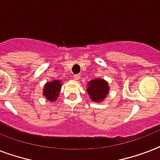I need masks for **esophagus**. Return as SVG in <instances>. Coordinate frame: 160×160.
Wrapping results in <instances>:
<instances>
[{"label":"esophagus","mask_w":160,"mask_h":160,"mask_svg":"<svg viewBox=\"0 0 160 160\" xmlns=\"http://www.w3.org/2000/svg\"><path fill=\"white\" fill-rule=\"evenodd\" d=\"M74 78H75V80H79V79H80V75H74Z\"/></svg>","instance_id":"obj_1"}]
</instances>
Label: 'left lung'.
I'll return each instance as SVG.
<instances>
[{"label": "left lung", "mask_w": 160, "mask_h": 160, "mask_svg": "<svg viewBox=\"0 0 160 160\" xmlns=\"http://www.w3.org/2000/svg\"><path fill=\"white\" fill-rule=\"evenodd\" d=\"M109 90V85L105 80L101 79H95L89 82L87 93L93 101L100 102L106 97Z\"/></svg>", "instance_id": "1"}]
</instances>
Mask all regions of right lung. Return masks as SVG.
Returning <instances> with one entry per match:
<instances>
[{
	"label": "right lung",
	"mask_w": 160,
	"mask_h": 160,
	"mask_svg": "<svg viewBox=\"0 0 160 160\" xmlns=\"http://www.w3.org/2000/svg\"><path fill=\"white\" fill-rule=\"evenodd\" d=\"M61 85L62 84L59 80H54L51 82L46 83L44 87L43 95L50 102H54L59 95Z\"/></svg>",
	"instance_id": "obj_1"
}]
</instances>
